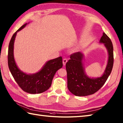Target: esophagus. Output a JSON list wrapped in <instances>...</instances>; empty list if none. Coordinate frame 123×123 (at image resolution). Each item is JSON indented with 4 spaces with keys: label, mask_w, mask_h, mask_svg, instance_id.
I'll use <instances>...</instances> for the list:
<instances>
[{
    "label": "esophagus",
    "mask_w": 123,
    "mask_h": 123,
    "mask_svg": "<svg viewBox=\"0 0 123 123\" xmlns=\"http://www.w3.org/2000/svg\"><path fill=\"white\" fill-rule=\"evenodd\" d=\"M67 62V59H66V58H64V59H63V61H62V62H63L64 66H65V65H66Z\"/></svg>",
    "instance_id": "obj_1"
}]
</instances>
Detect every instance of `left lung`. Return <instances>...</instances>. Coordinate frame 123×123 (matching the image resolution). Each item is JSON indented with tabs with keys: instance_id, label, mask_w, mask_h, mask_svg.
<instances>
[{
	"instance_id": "8db88e82",
	"label": "left lung",
	"mask_w": 123,
	"mask_h": 123,
	"mask_svg": "<svg viewBox=\"0 0 123 123\" xmlns=\"http://www.w3.org/2000/svg\"><path fill=\"white\" fill-rule=\"evenodd\" d=\"M99 43H104L108 54L107 66L101 77L90 78L86 75L83 63L84 56L81 52L71 55L70 59L67 62V87L69 91L75 96H85L94 94L104 85L111 74L114 63L112 42L107 35L103 32Z\"/></svg>"
}]
</instances>
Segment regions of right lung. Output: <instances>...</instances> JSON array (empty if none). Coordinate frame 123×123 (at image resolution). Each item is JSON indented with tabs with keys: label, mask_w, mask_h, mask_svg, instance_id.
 Listing matches in <instances>:
<instances>
[{
	"label": "right lung",
	"mask_w": 123,
	"mask_h": 123,
	"mask_svg": "<svg viewBox=\"0 0 123 123\" xmlns=\"http://www.w3.org/2000/svg\"><path fill=\"white\" fill-rule=\"evenodd\" d=\"M24 24L13 35L9 43L8 64L11 74L20 88L29 94H39L47 91L50 87L56 72L62 67V57L50 60L46 62L38 72L27 74L18 68L13 56V45L17 32L27 25Z\"/></svg>",
	"instance_id": "right-lung-1"
}]
</instances>
